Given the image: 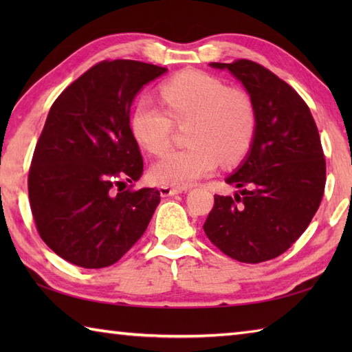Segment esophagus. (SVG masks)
I'll list each match as a JSON object with an SVG mask.
<instances>
[{"label":"esophagus","instance_id":"esophagus-1","mask_svg":"<svg viewBox=\"0 0 352 352\" xmlns=\"http://www.w3.org/2000/svg\"><path fill=\"white\" fill-rule=\"evenodd\" d=\"M160 195L162 197H174L182 193L184 189L183 188H170V186H160Z\"/></svg>","mask_w":352,"mask_h":352}]
</instances>
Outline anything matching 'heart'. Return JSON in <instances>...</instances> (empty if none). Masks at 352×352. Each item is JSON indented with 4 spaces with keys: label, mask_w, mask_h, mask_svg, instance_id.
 Instances as JSON below:
<instances>
[{
    "label": "heart",
    "mask_w": 352,
    "mask_h": 352,
    "mask_svg": "<svg viewBox=\"0 0 352 352\" xmlns=\"http://www.w3.org/2000/svg\"><path fill=\"white\" fill-rule=\"evenodd\" d=\"M164 110L148 96L134 104L130 130L151 154L169 146L174 122H186L189 146L170 149L151 168L163 186L186 188L216 169L219 160L233 164L248 151L257 126L256 106L248 92L203 71H184L159 87Z\"/></svg>",
    "instance_id": "heart-1"
}]
</instances>
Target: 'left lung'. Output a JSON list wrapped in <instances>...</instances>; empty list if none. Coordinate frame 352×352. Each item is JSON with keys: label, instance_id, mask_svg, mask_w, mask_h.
I'll return each instance as SVG.
<instances>
[{"label": "left lung", "instance_id": "left-lung-1", "mask_svg": "<svg viewBox=\"0 0 352 352\" xmlns=\"http://www.w3.org/2000/svg\"><path fill=\"white\" fill-rule=\"evenodd\" d=\"M210 66L242 81L257 126L248 155L226 180L242 190L214 195L204 231L228 257L261 263L287 251L320 206L327 169L319 131L305 101L265 66L246 58Z\"/></svg>", "mask_w": 352, "mask_h": 352}]
</instances>
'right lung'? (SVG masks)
<instances>
[{"mask_svg": "<svg viewBox=\"0 0 352 352\" xmlns=\"http://www.w3.org/2000/svg\"><path fill=\"white\" fill-rule=\"evenodd\" d=\"M138 60H102L50 109L28 172L37 233L69 263H116L145 233L160 192L133 189L144 160L130 130V109L144 85L166 72ZM132 184L124 190V182Z\"/></svg>", "mask_w": 352, "mask_h": 352, "instance_id": "right-lung-1", "label": "right lung"}]
</instances>
